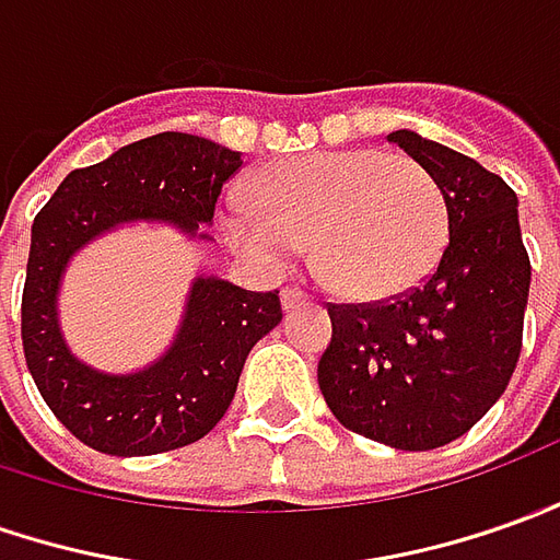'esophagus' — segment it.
<instances>
[{
	"mask_svg": "<svg viewBox=\"0 0 560 560\" xmlns=\"http://www.w3.org/2000/svg\"><path fill=\"white\" fill-rule=\"evenodd\" d=\"M303 303H306V294H303V291H296V288H284V291H281V310L284 312L296 310V306H303Z\"/></svg>",
	"mask_w": 560,
	"mask_h": 560,
	"instance_id": "34e87169",
	"label": "esophagus"
}]
</instances>
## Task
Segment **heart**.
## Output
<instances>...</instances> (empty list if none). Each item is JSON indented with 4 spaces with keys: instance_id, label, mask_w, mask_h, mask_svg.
I'll use <instances>...</instances> for the list:
<instances>
[{
    "instance_id": "obj_1",
    "label": "heart",
    "mask_w": 560,
    "mask_h": 560,
    "mask_svg": "<svg viewBox=\"0 0 560 560\" xmlns=\"http://www.w3.org/2000/svg\"><path fill=\"white\" fill-rule=\"evenodd\" d=\"M223 232L266 272H281L312 238V264L352 296L408 291L439 266L451 208L420 162L380 150L306 152L248 180L223 205Z\"/></svg>"
}]
</instances>
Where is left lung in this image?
<instances>
[{
  "label": "left lung",
  "instance_id": "obj_1",
  "mask_svg": "<svg viewBox=\"0 0 560 560\" xmlns=\"http://www.w3.org/2000/svg\"><path fill=\"white\" fill-rule=\"evenodd\" d=\"M389 143L439 177L451 238L439 269L408 294L330 303L318 386L346 429L395 451H432L466 435L515 374L530 257L518 196L500 174L408 128Z\"/></svg>",
  "mask_w": 560,
  "mask_h": 560
}]
</instances>
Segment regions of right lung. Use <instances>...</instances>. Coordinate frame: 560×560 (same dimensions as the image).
Here are the masks:
<instances>
[{
  "label": "right lung",
  "mask_w": 560,
  "mask_h": 560,
  "mask_svg": "<svg viewBox=\"0 0 560 560\" xmlns=\"http://www.w3.org/2000/svg\"><path fill=\"white\" fill-rule=\"evenodd\" d=\"M238 168L242 152L165 131L70 171L33 220L21 303L26 368L57 420L101 454H165L205 439L230 408L254 343L281 322L279 291H245L201 272L168 349L135 374H106L63 340V272L85 245L128 223H168L208 238L201 226L214 223L217 196Z\"/></svg>",
  "instance_id": "1"
}]
</instances>
